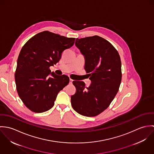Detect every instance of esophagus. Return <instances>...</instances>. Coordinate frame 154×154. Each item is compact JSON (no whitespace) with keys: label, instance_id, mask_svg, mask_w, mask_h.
I'll use <instances>...</instances> for the list:
<instances>
[{"label":"esophagus","instance_id":"esophagus-1","mask_svg":"<svg viewBox=\"0 0 154 154\" xmlns=\"http://www.w3.org/2000/svg\"><path fill=\"white\" fill-rule=\"evenodd\" d=\"M73 82V80L72 79H69V84H72Z\"/></svg>","mask_w":154,"mask_h":154}]
</instances>
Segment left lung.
I'll return each instance as SVG.
<instances>
[{"label":"left lung","mask_w":154,"mask_h":154,"mask_svg":"<svg viewBox=\"0 0 154 154\" xmlns=\"http://www.w3.org/2000/svg\"><path fill=\"white\" fill-rule=\"evenodd\" d=\"M75 45L85 58V69L91 83L74 81L76 93L71 96L72 107L87 117L98 115L108 108L122 81V63L113 45L98 35L76 38Z\"/></svg>","instance_id":"obj_1"}]
</instances>
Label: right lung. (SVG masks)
Here are the masks:
<instances>
[{
    "label": "right lung",
    "mask_w": 154,
    "mask_h": 154,
    "mask_svg": "<svg viewBox=\"0 0 154 154\" xmlns=\"http://www.w3.org/2000/svg\"><path fill=\"white\" fill-rule=\"evenodd\" d=\"M75 40L45 31L22 47L15 80L18 95L28 109L43 112L53 107L58 93L69 84V78L51 73L49 67L59 62L63 51L70 48Z\"/></svg>",
    "instance_id": "1"
}]
</instances>
